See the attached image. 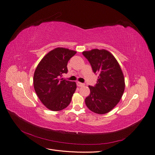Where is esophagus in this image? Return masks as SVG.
Returning a JSON list of instances; mask_svg holds the SVG:
<instances>
[{
	"instance_id": "34e87169",
	"label": "esophagus",
	"mask_w": 155,
	"mask_h": 155,
	"mask_svg": "<svg viewBox=\"0 0 155 155\" xmlns=\"http://www.w3.org/2000/svg\"><path fill=\"white\" fill-rule=\"evenodd\" d=\"M77 85L78 87H82V86H84L85 84H83V83H81V82H77Z\"/></svg>"
}]
</instances>
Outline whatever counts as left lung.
Segmentation results:
<instances>
[{
    "label": "left lung",
    "mask_w": 155,
    "mask_h": 155,
    "mask_svg": "<svg viewBox=\"0 0 155 155\" xmlns=\"http://www.w3.org/2000/svg\"><path fill=\"white\" fill-rule=\"evenodd\" d=\"M82 54L89 61L93 72L99 75L96 85L89 86L91 93L85 98V104L96 113H108L120 102L125 90V79L120 64L105 49H94Z\"/></svg>",
    "instance_id": "obj_1"
}]
</instances>
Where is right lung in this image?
I'll return each mask as SVG.
<instances>
[{
    "label": "right lung",
    "instance_id": "obj_1",
    "mask_svg": "<svg viewBox=\"0 0 155 155\" xmlns=\"http://www.w3.org/2000/svg\"><path fill=\"white\" fill-rule=\"evenodd\" d=\"M76 51L57 48L49 52L41 59L33 75V86L43 104L54 111L68 106L77 89L75 82L62 78L68 72L67 64Z\"/></svg>",
    "mask_w": 155,
    "mask_h": 155
}]
</instances>
